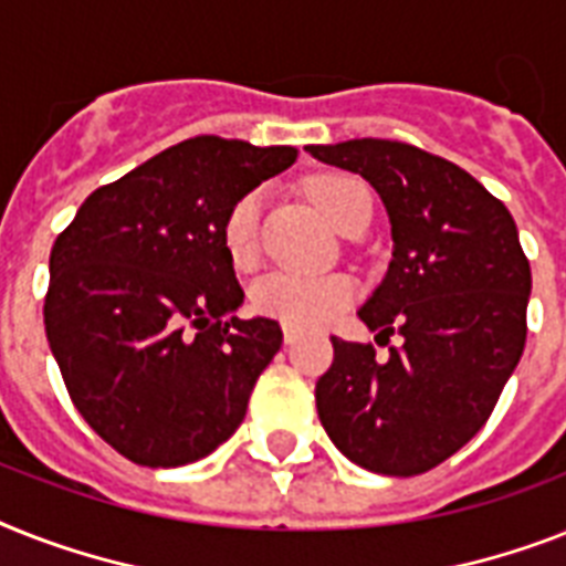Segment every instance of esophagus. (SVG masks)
Listing matches in <instances>:
<instances>
[{"instance_id":"1","label":"esophagus","mask_w":566,"mask_h":566,"mask_svg":"<svg viewBox=\"0 0 566 566\" xmlns=\"http://www.w3.org/2000/svg\"><path fill=\"white\" fill-rule=\"evenodd\" d=\"M296 339H298V331L291 328V325H284V343H287V346H293Z\"/></svg>"}]
</instances>
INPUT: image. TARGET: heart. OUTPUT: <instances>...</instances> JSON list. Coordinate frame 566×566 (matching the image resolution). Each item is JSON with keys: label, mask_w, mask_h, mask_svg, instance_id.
<instances>
[{"label": "heart", "mask_w": 566, "mask_h": 566, "mask_svg": "<svg viewBox=\"0 0 566 566\" xmlns=\"http://www.w3.org/2000/svg\"><path fill=\"white\" fill-rule=\"evenodd\" d=\"M307 197L337 227L343 235L348 229L369 220L371 195L366 182L352 174H316L307 179ZM261 191L241 197L223 223V247L235 268H250L259 250ZM355 298V282L348 275H302L273 273L255 287L252 302L259 314L279 319L291 328H319L346 311Z\"/></svg>", "instance_id": "obj_1"}]
</instances>
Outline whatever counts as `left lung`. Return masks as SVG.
I'll return each instance as SVG.
<instances>
[{
	"label": "left lung",
	"mask_w": 566,
	"mask_h": 566,
	"mask_svg": "<svg viewBox=\"0 0 566 566\" xmlns=\"http://www.w3.org/2000/svg\"><path fill=\"white\" fill-rule=\"evenodd\" d=\"M307 154L360 174L384 200L392 261L357 316L378 337L403 339L378 360L371 346L331 337L316 412L355 465L424 474L480 433L521 363L532 273L517 227L471 174L403 142L348 139Z\"/></svg>",
	"instance_id": "obj_1"
}]
</instances>
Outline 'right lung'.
<instances>
[{
	"label": "right lung",
	"instance_id": "1",
	"mask_svg": "<svg viewBox=\"0 0 566 566\" xmlns=\"http://www.w3.org/2000/svg\"><path fill=\"white\" fill-rule=\"evenodd\" d=\"M291 145L197 136L101 186L54 241L45 337L86 424L136 465L209 457L241 427L282 348L238 319L229 209L296 163Z\"/></svg>",
	"mask_w": 566,
	"mask_h": 566
}]
</instances>
